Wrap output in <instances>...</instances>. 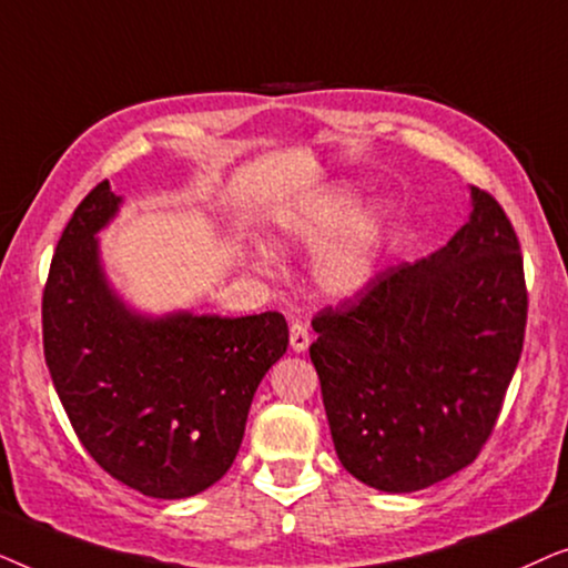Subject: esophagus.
I'll use <instances>...</instances> for the list:
<instances>
[{
    "mask_svg": "<svg viewBox=\"0 0 568 568\" xmlns=\"http://www.w3.org/2000/svg\"><path fill=\"white\" fill-rule=\"evenodd\" d=\"M290 344H292V348L294 352H305V348L310 346V331H307V325L305 323H292V328H290Z\"/></svg>",
    "mask_w": 568,
    "mask_h": 568,
    "instance_id": "esophagus-1",
    "label": "esophagus"
}]
</instances>
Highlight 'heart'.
<instances>
[{
	"instance_id": "obj_1",
	"label": "heart",
	"mask_w": 568,
	"mask_h": 568,
	"mask_svg": "<svg viewBox=\"0 0 568 568\" xmlns=\"http://www.w3.org/2000/svg\"><path fill=\"white\" fill-rule=\"evenodd\" d=\"M359 199L346 189L325 191L305 204L274 214L271 237L276 247H317L313 278L328 297H354L375 278L385 253V220L357 212ZM255 266L268 268V253H255Z\"/></svg>"
}]
</instances>
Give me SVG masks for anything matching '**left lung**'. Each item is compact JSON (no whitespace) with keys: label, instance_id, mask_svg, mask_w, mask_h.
Here are the masks:
<instances>
[{"label":"left lung","instance_id":"left-lung-1","mask_svg":"<svg viewBox=\"0 0 568 568\" xmlns=\"http://www.w3.org/2000/svg\"><path fill=\"white\" fill-rule=\"evenodd\" d=\"M429 258L400 263L313 317L310 346L344 468L408 494L476 460L523 354L517 232L491 193Z\"/></svg>","mask_w":568,"mask_h":568}]
</instances>
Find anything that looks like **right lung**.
I'll list each match as a JSON object with an SVG mask.
<instances>
[{
    "mask_svg": "<svg viewBox=\"0 0 568 568\" xmlns=\"http://www.w3.org/2000/svg\"><path fill=\"white\" fill-rule=\"evenodd\" d=\"M119 204L111 183H98L61 232L43 290L45 364L108 476L154 499H185L230 470L290 328L282 313H131L108 286L95 237Z\"/></svg>",
    "mask_w": 568,
    "mask_h": 568,
    "instance_id": "add662e5",
    "label": "right lung"
}]
</instances>
